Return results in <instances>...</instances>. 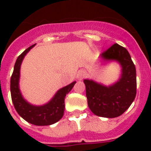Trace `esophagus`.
Here are the masks:
<instances>
[{"instance_id": "obj_1", "label": "esophagus", "mask_w": 151, "mask_h": 151, "mask_svg": "<svg viewBox=\"0 0 151 151\" xmlns=\"http://www.w3.org/2000/svg\"><path fill=\"white\" fill-rule=\"evenodd\" d=\"M85 75H86L85 71L83 70H79L78 72V74H77V78H78L79 81L82 80L83 78L85 77Z\"/></svg>"}]
</instances>
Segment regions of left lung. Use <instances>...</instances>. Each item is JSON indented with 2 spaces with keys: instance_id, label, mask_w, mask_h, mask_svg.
Masks as SVG:
<instances>
[{
  "instance_id": "1",
  "label": "left lung",
  "mask_w": 151,
  "mask_h": 151,
  "mask_svg": "<svg viewBox=\"0 0 151 151\" xmlns=\"http://www.w3.org/2000/svg\"><path fill=\"white\" fill-rule=\"evenodd\" d=\"M104 60H116L122 67L118 81L104 86L92 80H84L88 105L99 117L113 118L122 115L129 109L136 98V71L127 49L114 44L101 54Z\"/></svg>"
}]
</instances>
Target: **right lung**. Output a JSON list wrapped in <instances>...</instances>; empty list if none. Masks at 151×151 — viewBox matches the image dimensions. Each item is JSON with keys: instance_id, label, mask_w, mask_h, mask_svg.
I'll list each match as a JSON object with an SVG mask.
<instances>
[{"instance_id": "1", "label": "right lung", "mask_w": 151, "mask_h": 151, "mask_svg": "<svg viewBox=\"0 0 151 151\" xmlns=\"http://www.w3.org/2000/svg\"><path fill=\"white\" fill-rule=\"evenodd\" d=\"M35 45L27 48L16 59L12 75L11 77V96L13 105L17 113L30 124L44 126L55 124L61 119L65 110V97L73 88L76 81L59 89L51 99L50 102L43 106H34L29 104L22 96L19 88L20 66L24 56Z\"/></svg>"}]
</instances>
